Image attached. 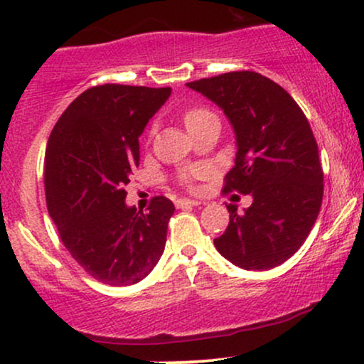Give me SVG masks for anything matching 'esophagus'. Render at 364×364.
<instances>
[{
  "label": "esophagus",
  "instance_id": "obj_1",
  "mask_svg": "<svg viewBox=\"0 0 364 364\" xmlns=\"http://www.w3.org/2000/svg\"><path fill=\"white\" fill-rule=\"evenodd\" d=\"M196 205H200L198 200H190V198H179V200H176V207H178V208L196 207Z\"/></svg>",
  "mask_w": 364,
  "mask_h": 364
}]
</instances>
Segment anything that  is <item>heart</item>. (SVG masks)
I'll use <instances>...</instances> for the list:
<instances>
[{"instance_id":"b5f03b06","label":"heart","mask_w":364,"mask_h":364,"mask_svg":"<svg viewBox=\"0 0 364 364\" xmlns=\"http://www.w3.org/2000/svg\"><path fill=\"white\" fill-rule=\"evenodd\" d=\"M212 119H217V116L212 111L203 109V107H195V109H190L185 112V124H186L188 132H193V129L202 127V124H205L207 121H212ZM205 173L207 171L202 168L186 169V171H183L179 179H181V183H185V185L190 186L195 179L205 176Z\"/></svg>"}]
</instances>
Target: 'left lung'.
<instances>
[{"label":"left lung","mask_w":364,"mask_h":364,"mask_svg":"<svg viewBox=\"0 0 364 364\" xmlns=\"http://www.w3.org/2000/svg\"><path fill=\"white\" fill-rule=\"evenodd\" d=\"M186 85L215 102L235 129L236 161L224 191L253 196L243 214L228 205L217 252L245 270L281 265L310 235L323 198L318 145L306 116L260 73L229 72Z\"/></svg>","instance_id":"obj_1"}]
</instances>
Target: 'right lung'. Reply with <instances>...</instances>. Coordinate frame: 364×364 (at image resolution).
Returning <instances> with one entry per match:
<instances>
[{
  "instance_id": "add662e5",
  "label": "right lung",
  "mask_w": 364,
  "mask_h": 364,
  "mask_svg": "<svg viewBox=\"0 0 364 364\" xmlns=\"http://www.w3.org/2000/svg\"><path fill=\"white\" fill-rule=\"evenodd\" d=\"M169 95V87H92L66 107L49 135V215L65 248L99 282H139L164 252L173 202L154 196L140 212L124 203V186L139 168V136Z\"/></svg>"
}]
</instances>
